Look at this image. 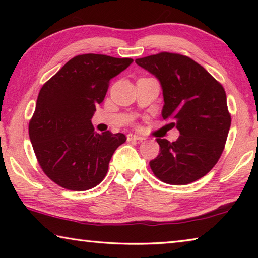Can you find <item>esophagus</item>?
<instances>
[{
    "label": "esophagus",
    "mask_w": 258,
    "mask_h": 258,
    "mask_svg": "<svg viewBox=\"0 0 258 258\" xmlns=\"http://www.w3.org/2000/svg\"><path fill=\"white\" fill-rule=\"evenodd\" d=\"M126 138H127V141H142V140H145L142 137H140V135L133 134V133H128Z\"/></svg>",
    "instance_id": "34e87169"
}]
</instances>
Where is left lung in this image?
Listing matches in <instances>:
<instances>
[{"instance_id":"1","label":"left lung","mask_w":258,"mask_h":258,"mask_svg":"<svg viewBox=\"0 0 258 258\" xmlns=\"http://www.w3.org/2000/svg\"><path fill=\"white\" fill-rule=\"evenodd\" d=\"M135 62L159 81L161 115L180 132L174 142L157 139L160 154L150 161L152 172L168 184L197 181L220 159L229 134L231 117L223 86L185 55L161 52Z\"/></svg>"}]
</instances>
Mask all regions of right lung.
I'll return each instance as SVG.
<instances>
[{
	"mask_svg": "<svg viewBox=\"0 0 258 258\" xmlns=\"http://www.w3.org/2000/svg\"><path fill=\"white\" fill-rule=\"evenodd\" d=\"M133 59L87 53L73 58L38 93L29 138L38 164L56 184L84 191L98 185L123 133H95L91 119L109 82Z\"/></svg>",
	"mask_w": 258,
	"mask_h": 258,
	"instance_id": "add662e5",
	"label": "right lung"
}]
</instances>
